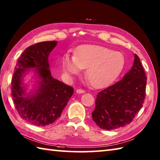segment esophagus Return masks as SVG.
<instances>
[{"label":"esophagus","mask_w":160,"mask_h":160,"mask_svg":"<svg viewBox=\"0 0 160 160\" xmlns=\"http://www.w3.org/2000/svg\"><path fill=\"white\" fill-rule=\"evenodd\" d=\"M77 93H78V94H82V93H84L85 92V90H83L82 89H77L76 90Z\"/></svg>","instance_id":"obj_1"}]
</instances>
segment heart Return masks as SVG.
<instances>
[{"mask_svg": "<svg viewBox=\"0 0 160 160\" xmlns=\"http://www.w3.org/2000/svg\"><path fill=\"white\" fill-rule=\"evenodd\" d=\"M125 62L122 53L99 45H86L77 51L75 56L65 54L62 68L68 77L79 74L86 68V77L95 88L111 83L121 72Z\"/></svg>", "mask_w": 160, "mask_h": 160, "instance_id": "obj_1", "label": "heart"}]
</instances>
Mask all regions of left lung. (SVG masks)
Returning <instances> with one entry per match:
<instances>
[{"label":"left lung","mask_w":160,"mask_h":160,"mask_svg":"<svg viewBox=\"0 0 160 160\" xmlns=\"http://www.w3.org/2000/svg\"><path fill=\"white\" fill-rule=\"evenodd\" d=\"M146 80L140 59L134 54L133 65L122 79L98 92L92 113L96 125L106 130L129 125L143 107Z\"/></svg>","instance_id":"obj_1"}]
</instances>
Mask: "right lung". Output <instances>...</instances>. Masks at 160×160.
Here are the masks:
<instances>
[{
	"instance_id": "add662e5",
	"label": "right lung",
	"mask_w": 160,
	"mask_h": 160,
	"mask_svg": "<svg viewBox=\"0 0 160 160\" xmlns=\"http://www.w3.org/2000/svg\"><path fill=\"white\" fill-rule=\"evenodd\" d=\"M57 43L42 42L26 49L18 59L12 79V95L19 116L39 127L55 122L74 92L71 86L52 76L48 58ZM31 71L34 75L35 86L28 93L23 81Z\"/></svg>"
}]
</instances>
